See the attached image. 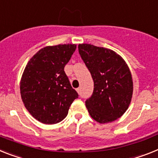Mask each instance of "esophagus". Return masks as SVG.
Segmentation results:
<instances>
[{"mask_svg": "<svg viewBox=\"0 0 158 158\" xmlns=\"http://www.w3.org/2000/svg\"><path fill=\"white\" fill-rule=\"evenodd\" d=\"M76 91H77V92H78V93L80 94V91H81V88H80V87H78V88L76 89Z\"/></svg>", "mask_w": 158, "mask_h": 158, "instance_id": "1", "label": "esophagus"}]
</instances>
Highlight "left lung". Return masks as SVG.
I'll list each match as a JSON object with an SVG mask.
<instances>
[{"instance_id":"left-lung-1","label":"left lung","mask_w":158,"mask_h":158,"mask_svg":"<svg viewBox=\"0 0 158 158\" xmlns=\"http://www.w3.org/2000/svg\"><path fill=\"white\" fill-rule=\"evenodd\" d=\"M78 48L94 81L93 93L85 102L90 116L100 124L117 120L126 112L132 96L128 65L110 49L86 43Z\"/></svg>"}]
</instances>
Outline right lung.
Returning a JSON list of instances; mask_svg holds the SVG:
<instances>
[{"label":"right lung","instance_id":"right-lung-1","mask_svg":"<svg viewBox=\"0 0 158 158\" xmlns=\"http://www.w3.org/2000/svg\"><path fill=\"white\" fill-rule=\"evenodd\" d=\"M75 49V44L46 46L32 57L24 70L20 82L22 102L42 124L62 121L79 96L64 71Z\"/></svg>","mask_w":158,"mask_h":158}]
</instances>
